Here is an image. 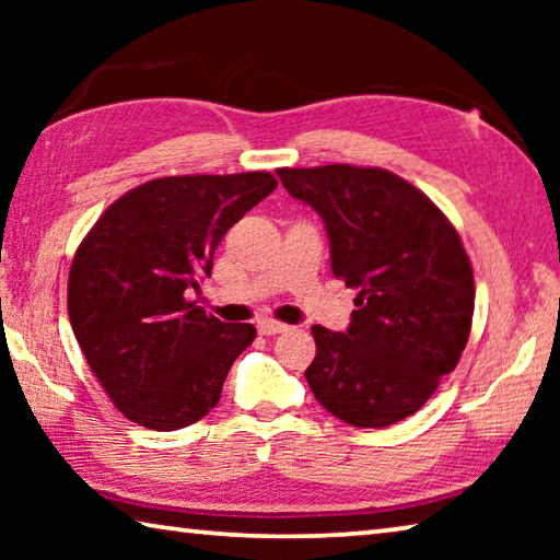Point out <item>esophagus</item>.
Masks as SVG:
<instances>
[{
    "instance_id": "esophagus-1",
    "label": "esophagus",
    "mask_w": 560,
    "mask_h": 560,
    "mask_svg": "<svg viewBox=\"0 0 560 560\" xmlns=\"http://www.w3.org/2000/svg\"><path fill=\"white\" fill-rule=\"evenodd\" d=\"M257 328L261 336H277V334H283V330H289L287 324H281V320H273V318H261Z\"/></svg>"
}]
</instances>
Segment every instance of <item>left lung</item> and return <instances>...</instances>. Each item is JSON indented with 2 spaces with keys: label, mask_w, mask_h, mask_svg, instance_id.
I'll use <instances>...</instances> for the list:
<instances>
[{
  "label": "left lung",
  "mask_w": 560,
  "mask_h": 560,
  "mask_svg": "<svg viewBox=\"0 0 560 560\" xmlns=\"http://www.w3.org/2000/svg\"><path fill=\"white\" fill-rule=\"evenodd\" d=\"M281 185L326 224L330 269L355 289L343 334L314 326L308 387L353 428L415 415L469 340L474 273L452 222L383 167H281Z\"/></svg>",
  "instance_id": "left-lung-1"
}]
</instances>
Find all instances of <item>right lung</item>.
<instances>
[{
    "label": "right lung",
    "instance_id": "right-lung-1",
    "mask_svg": "<svg viewBox=\"0 0 560 560\" xmlns=\"http://www.w3.org/2000/svg\"><path fill=\"white\" fill-rule=\"evenodd\" d=\"M277 189L271 173L175 175L132 187L98 217L69 271V318L93 375L130 422L170 432L220 402L252 324L205 314L189 289L222 236Z\"/></svg>",
    "mask_w": 560,
    "mask_h": 560
}]
</instances>
